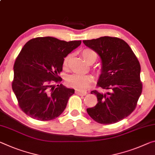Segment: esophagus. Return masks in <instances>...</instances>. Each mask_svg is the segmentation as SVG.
Instances as JSON below:
<instances>
[{
    "mask_svg": "<svg viewBox=\"0 0 155 155\" xmlns=\"http://www.w3.org/2000/svg\"><path fill=\"white\" fill-rule=\"evenodd\" d=\"M75 93L77 94L81 95V96H85V95H86V94H87V91L81 90H77V89L75 90Z\"/></svg>",
    "mask_w": 155,
    "mask_h": 155,
    "instance_id": "1",
    "label": "esophagus"
}]
</instances>
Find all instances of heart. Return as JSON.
Returning <instances> with one entry per match:
<instances>
[{
  "instance_id": "b5f03b06",
  "label": "heart",
  "mask_w": 155,
  "mask_h": 155,
  "mask_svg": "<svg viewBox=\"0 0 155 155\" xmlns=\"http://www.w3.org/2000/svg\"><path fill=\"white\" fill-rule=\"evenodd\" d=\"M81 54L84 59L89 63L94 62L97 59V54L94 51L90 49H85L81 51ZM70 60V55L65 56L63 60V65L67 67ZM93 81V77L89 74H73L68 77L67 83L70 86L78 88V89H86Z\"/></svg>"
}]
</instances>
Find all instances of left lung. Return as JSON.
Returning a JSON list of instances; mask_svg holds the SVG:
<instances>
[{"label": "left lung", "mask_w": 155, "mask_h": 155, "mask_svg": "<svg viewBox=\"0 0 155 155\" xmlns=\"http://www.w3.org/2000/svg\"><path fill=\"white\" fill-rule=\"evenodd\" d=\"M83 43L101 59V74L97 86L106 92L93 90L98 103L87 109L90 117L101 124H112L129 116L136 108L142 92L141 66L126 41L103 36Z\"/></svg>", "instance_id": "1"}]
</instances>
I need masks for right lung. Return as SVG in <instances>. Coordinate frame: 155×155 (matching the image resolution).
<instances>
[{"mask_svg":"<svg viewBox=\"0 0 155 155\" xmlns=\"http://www.w3.org/2000/svg\"><path fill=\"white\" fill-rule=\"evenodd\" d=\"M81 43L46 36L27 42L14 65L12 90L22 111L38 121H50L62 114L74 90L62 84L63 60Z\"/></svg>","mask_w":155,"mask_h":155,"instance_id":"right-lung-1","label":"right lung"}]
</instances>
